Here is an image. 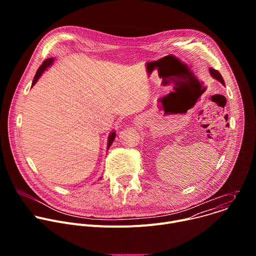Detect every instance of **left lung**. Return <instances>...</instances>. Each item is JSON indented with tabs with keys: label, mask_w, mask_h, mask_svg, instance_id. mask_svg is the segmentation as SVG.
Returning <instances> with one entry per match:
<instances>
[{
	"label": "left lung",
	"mask_w": 256,
	"mask_h": 256,
	"mask_svg": "<svg viewBox=\"0 0 256 256\" xmlns=\"http://www.w3.org/2000/svg\"><path fill=\"white\" fill-rule=\"evenodd\" d=\"M210 75H212V77L214 79L218 80V82H221L223 85H225V82H224V80H223L221 74H220V72H218L216 70H214V68H210Z\"/></svg>",
	"instance_id": "8db88e82"
}]
</instances>
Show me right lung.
<instances>
[{"label": "right lung", "instance_id": "add662e5", "mask_svg": "<svg viewBox=\"0 0 256 256\" xmlns=\"http://www.w3.org/2000/svg\"><path fill=\"white\" fill-rule=\"evenodd\" d=\"M54 60V58H50L42 62V64L38 68V72H36V74H35V76H34V79H33L32 86H31V87H33V86H34V84L38 81V79L40 78V76L44 74V70H46L50 66H52V64ZM114 138H116V132H110V134H109V136H108V142H107V150H108L109 148H110V146H112V144L114 142Z\"/></svg>", "mask_w": 256, "mask_h": 256}]
</instances>
